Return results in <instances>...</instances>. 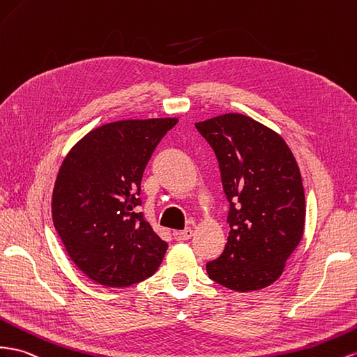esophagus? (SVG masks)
I'll return each instance as SVG.
<instances>
[{
	"instance_id": "1",
	"label": "esophagus",
	"mask_w": 357,
	"mask_h": 357,
	"mask_svg": "<svg viewBox=\"0 0 357 357\" xmlns=\"http://www.w3.org/2000/svg\"><path fill=\"white\" fill-rule=\"evenodd\" d=\"M172 236H174V238L178 240V242H183V240H189L192 236H194V229L186 228V229H181V231H174Z\"/></svg>"
}]
</instances>
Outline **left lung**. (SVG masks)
Here are the masks:
<instances>
[{
    "mask_svg": "<svg viewBox=\"0 0 357 357\" xmlns=\"http://www.w3.org/2000/svg\"><path fill=\"white\" fill-rule=\"evenodd\" d=\"M218 158L229 202L224 252L207 263L215 282L234 291L273 284L303 236L305 192L290 147L243 114L195 123Z\"/></svg>",
    "mask_w": 357,
    "mask_h": 357,
    "instance_id": "8db88e82",
    "label": "left lung"
}]
</instances>
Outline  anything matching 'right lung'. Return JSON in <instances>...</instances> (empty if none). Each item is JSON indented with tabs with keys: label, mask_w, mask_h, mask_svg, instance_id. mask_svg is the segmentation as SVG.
<instances>
[{
	"label": "right lung",
	"mask_w": 357,
	"mask_h": 357,
	"mask_svg": "<svg viewBox=\"0 0 357 357\" xmlns=\"http://www.w3.org/2000/svg\"><path fill=\"white\" fill-rule=\"evenodd\" d=\"M177 119L103 124L75 144L52 192V220L72 261L91 281L129 287L158 271L168 243L139 210L144 169Z\"/></svg>",
	"instance_id": "add662e5"
}]
</instances>
